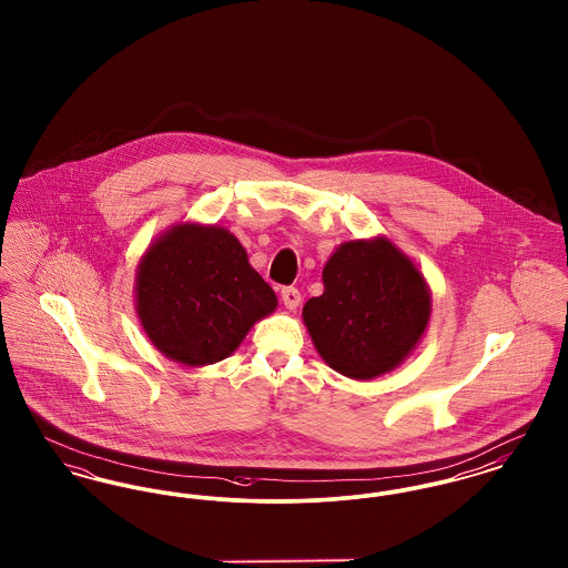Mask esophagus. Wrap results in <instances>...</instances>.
<instances>
[{"instance_id": "1", "label": "esophagus", "mask_w": 568, "mask_h": 568, "mask_svg": "<svg viewBox=\"0 0 568 568\" xmlns=\"http://www.w3.org/2000/svg\"><path fill=\"white\" fill-rule=\"evenodd\" d=\"M281 300H283V304H285L290 311H296L297 306H300V302H302V296H300V292H297L296 287H283V290H281Z\"/></svg>"}]
</instances>
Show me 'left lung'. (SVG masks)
<instances>
[{
  "label": "left lung",
  "instance_id": "1",
  "mask_svg": "<svg viewBox=\"0 0 568 568\" xmlns=\"http://www.w3.org/2000/svg\"><path fill=\"white\" fill-rule=\"evenodd\" d=\"M430 290L405 253L377 236L343 243L324 266V294L302 317L325 364L368 381L400 366L430 322Z\"/></svg>",
  "mask_w": 568,
  "mask_h": 568
}]
</instances>
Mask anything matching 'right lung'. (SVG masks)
Returning <instances> with one entry per match:
<instances>
[{
    "label": "right lung",
    "instance_id": "1",
    "mask_svg": "<svg viewBox=\"0 0 568 568\" xmlns=\"http://www.w3.org/2000/svg\"><path fill=\"white\" fill-rule=\"evenodd\" d=\"M276 308L241 241L219 225L179 223L146 248L135 271V311L160 352L206 366L239 349Z\"/></svg>",
    "mask_w": 568,
    "mask_h": 568
}]
</instances>
